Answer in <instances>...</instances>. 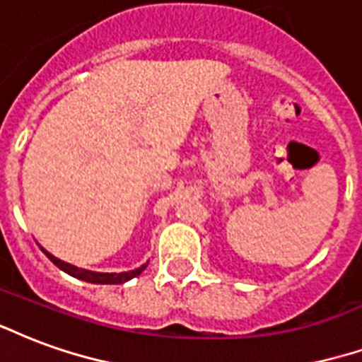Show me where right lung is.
Returning a JSON list of instances; mask_svg holds the SVG:
<instances>
[{"instance_id":"right-lung-1","label":"right lung","mask_w":362,"mask_h":362,"mask_svg":"<svg viewBox=\"0 0 362 362\" xmlns=\"http://www.w3.org/2000/svg\"><path fill=\"white\" fill-rule=\"evenodd\" d=\"M42 251H44L45 255H47V259H49L55 267H59V269L63 270V272H66V274H71V276L78 278V280H84V282H90V284H124L128 282V280H132V278L140 276L147 267L146 263V264H141L140 269L128 270V272H93V270L78 269V267H74V264L61 261V259H57L55 255H52L49 251H45L44 247H42Z\"/></svg>"}]
</instances>
